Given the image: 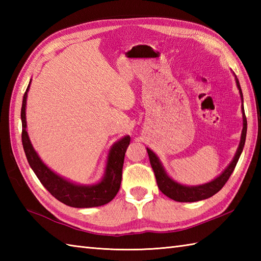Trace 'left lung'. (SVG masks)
<instances>
[{"mask_svg":"<svg viewBox=\"0 0 261 261\" xmlns=\"http://www.w3.org/2000/svg\"><path fill=\"white\" fill-rule=\"evenodd\" d=\"M237 86L239 88L240 95L242 96V91L239 84V81L237 80ZM242 113H243V129H242V135H241V141L239 148H238L236 156L232 160V163L228 166L222 174H221L218 178L214 179L213 181L207 182V184L204 185H199V186H182L180 184H177L176 181L171 180L169 177L166 175L165 170L163 168L162 164H160L159 159L157 158L156 154H154L150 149H147L148 151V156L149 160H150V165L152 167V170L154 173V176H156V180H157V185L159 187V190L162 191L166 196H168L169 198L174 199L176 202H196V201H202V199L208 198L211 196H213L214 194L218 193L221 188H222L225 182L228 181L230 178L231 174L233 173V170L237 166L238 160L240 158V154L242 152V149L245 147V142H246V136H247V118L245 114V110H243V105H242Z\"/></svg>","mask_w":261,"mask_h":261,"instance_id":"obj_1","label":"left lung"}]
</instances>
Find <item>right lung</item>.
Listing matches in <instances>:
<instances>
[{"instance_id": "1", "label": "right lung", "mask_w": 261, "mask_h": 261, "mask_svg": "<svg viewBox=\"0 0 261 261\" xmlns=\"http://www.w3.org/2000/svg\"><path fill=\"white\" fill-rule=\"evenodd\" d=\"M29 90L28 86L23 95L21 108V120H22V145L25 152L30 167L35 171L38 179L47 188V191L56 197L58 201L73 207H93L101 206L112 201L118 194L121 185L122 168H123L124 154L126 148L130 143V137L122 138L115 145L111 148L109 153L107 170H105L104 178L96 185L92 186H80L69 182L59 177L49 169L38 157L36 151L33 150L28 132L25 130V104L27 93Z\"/></svg>"}]
</instances>
